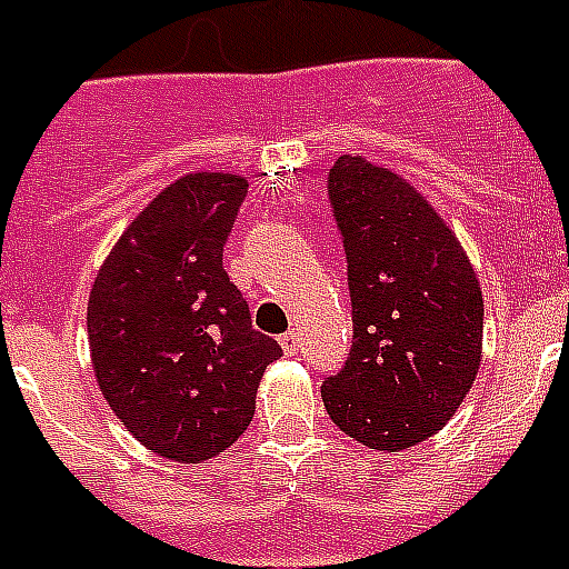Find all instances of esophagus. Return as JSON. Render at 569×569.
I'll list each match as a JSON object with an SVG mask.
<instances>
[{"label":"esophagus","mask_w":569,"mask_h":569,"mask_svg":"<svg viewBox=\"0 0 569 569\" xmlns=\"http://www.w3.org/2000/svg\"><path fill=\"white\" fill-rule=\"evenodd\" d=\"M280 346H283L286 355L292 357L295 351H298V346H301V342H298V333H295V330H289V333H283V337H280Z\"/></svg>","instance_id":"34e87169"}]
</instances>
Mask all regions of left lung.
<instances>
[{
	"instance_id": "obj_1",
	"label": "left lung",
	"mask_w": 569,
	"mask_h": 569,
	"mask_svg": "<svg viewBox=\"0 0 569 569\" xmlns=\"http://www.w3.org/2000/svg\"><path fill=\"white\" fill-rule=\"evenodd\" d=\"M328 197L348 259L355 342L321 398L357 442L410 449L440 431L472 389L481 286L437 209L398 173L339 156Z\"/></svg>"
}]
</instances>
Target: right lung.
Returning <instances> with one entry per match:
<instances>
[{
	"mask_svg": "<svg viewBox=\"0 0 569 569\" xmlns=\"http://www.w3.org/2000/svg\"><path fill=\"white\" fill-rule=\"evenodd\" d=\"M244 197L236 173L168 186L111 248L88 298L102 398L141 446L180 463L248 431L262 372L283 355L253 330L221 262Z\"/></svg>",
	"mask_w": 569,
	"mask_h": 569,
	"instance_id": "right-lung-1",
	"label": "right lung"
}]
</instances>
